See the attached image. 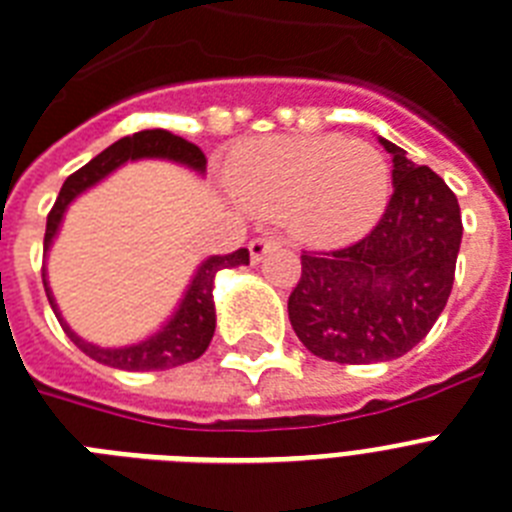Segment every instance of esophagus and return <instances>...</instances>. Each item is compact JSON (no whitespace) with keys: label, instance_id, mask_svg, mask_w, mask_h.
Listing matches in <instances>:
<instances>
[{"label":"esophagus","instance_id":"34e87169","mask_svg":"<svg viewBox=\"0 0 512 512\" xmlns=\"http://www.w3.org/2000/svg\"><path fill=\"white\" fill-rule=\"evenodd\" d=\"M272 248H277V240L266 238V235H261V238H253L251 243H248V251H251L253 261L264 259L266 253L272 251Z\"/></svg>","mask_w":512,"mask_h":512}]
</instances>
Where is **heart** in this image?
I'll return each mask as SVG.
<instances>
[{"instance_id":"obj_1","label":"heart","mask_w":512,"mask_h":512,"mask_svg":"<svg viewBox=\"0 0 512 512\" xmlns=\"http://www.w3.org/2000/svg\"><path fill=\"white\" fill-rule=\"evenodd\" d=\"M225 183L248 212L279 217L300 243L342 246L381 222L393 178L388 157L365 139L287 134L238 147Z\"/></svg>"}]
</instances>
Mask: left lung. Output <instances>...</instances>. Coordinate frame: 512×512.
Masks as SVG:
<instances>
[{
	"instance_id": "obj_1",
	"label": "left lung",
	"mask_w": 512,
	"mask_h": 512,
	"mask_svg": "<svg viewBox=\"0 0 512 512\" xmlns=\"http://www.w3.org/2000/svg\"><path fill=\"white\" fill-rule=\"evenodd\" d=\"M393 194L381 222L352 246L303 251L287 300L300 342L321 360L368 365L406 355L443 313L461 248V207L443 178L388 139Z\"/></svg>"
}]
</instances>
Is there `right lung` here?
<instances>
[{
    "label": "right lung",
    "mask_w": 512,
    "mask_h": 512,
    "mask_svg": "<svg viewBox=\"0 0 512 512\" xmlns=\"http://www.w3.org/2000/svg\"><path fill=\"white\" fill-rule=\"evenodd\" d=\"M139 157H168V160L189 165V168L199 170V173H204V168H207V157H204V152L199 150L196 144L186 142L183 137H176V134H170V131L165 129L137 131V134H131V137L113 142L108 150L100 152L98 157H93L90 163L82 165L77 173H72V176L64 181L59 196H56L54 207L48 212L46 235H43V251H48V246H51V240H54L56 230H59L61 217H64V212H67L69 202H72L74 196H80L82 191L95 186L100 178H106L111 170L124 165L126 160H139ZM240 264H248V248H238V251L233 253L212 256V259L204 261V264L196 269L189 290H186L181 305H178L176 316L170 318L163 329L157 331V334H152L150 339L119 349L95 347V344L80 339V336L69 329L67 323L61 321L54 298H51V290H48L46 272H43V287H46L48 303L54 308L56 318L61 321V326H64V331L69 334V339H72L87 357H93L95 362H103V365H111V368L134 370V373H137V370H168L176 368V365H183V362H194L196 357H202L204 352H207L209 342H212L214 336V274L220 272V269H227V266Z\"/></svg>",
    "instance_id": "obj_1"
}]
</instances>
